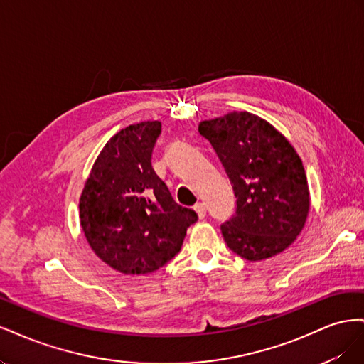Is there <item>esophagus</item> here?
<instances>
[{
    "label": "esophagus",
    "mask_w": 364,
    "mask_h": 364,
    "mask_svg": "<svg viewBox=\"0 0 364 364\" xmlns=\"http://www.w3.org/2000/svg\"><path fill=\"white\" fill-rule=\"evenodd\" d=\"M194 209H196L197 215H199L200 218H203L206 215V206H205V203H196Z\"/></svg>",
    "instance_id": "1"
}]
</instances>
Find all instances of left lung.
Listing matches in <instances>:
<instances>
[{
  "label": "left lung",
  "instance_id": "left-lung-1",
  "mask_svg": "<svg viewBox=\"0 0 364 364\" xmlns=\"http://www.w3.org/2000/svg\"><path fill=\"white\" fill-rule=\"evenodd\" d=\"M199 132L222 162L237 199L235 214L220 226L228 247L249 261L287 249L310 208L306 174L290 142L249 112L202 121Z\"/></svg>",
  "mask_w": 364,
  "mask_h": 364
}]
</instances>
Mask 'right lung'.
Instances as JSON below:
<instances>
[{
	"mask_svg": "<svg viewBox=\"0 0 364 364\" xmlns=\"http://www.w3.org/2000/svg\"><path fill=\"white\" fill-rule=\"evenodd\" d=\"M159 121L119 130L98 155L80 197L87 243L124 274L158 270L178 255L196 211L174 202L151 167Z\"/></svg>",
	"mask_w": 364,
	"mask_h": 364,
	"instance_id": "obj_1",
	"label": "right lung"
}]
</instances>
